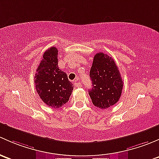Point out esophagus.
I'll return each instance as SVG.
<instances>
[{"label":"esophagus","instance_id":"34e87169","mask_svg":"<svg viewBox=\"0 0 159 159\" xmlns=\"http://www.w3.org/2000/svg\"><path fill=\"white\" fill-rule=\"evenodd\" d=\"M73 83H74V86H76V87H81L82 86L81 83H80L77 80H75L74 81H73Z\"/></svg>","mask_w":159,"mask_h":159}]
</instances>
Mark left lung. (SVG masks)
<instances>
[{
  "mask_svg": "<svg viewBox=\"0 0 159 159\" xmlns=\"http://www.w3.org/2000/svg\"><path fill=\"white\" fill-rule=\"evenodd\" d=\"M92 88L89 94L93 105L106 109L115 105L122 94L123 82L112 57L96 53L89 72Z\"/></svg>",
  "mask_w": 159,
  "mask_h": 159,
  "instance_id": "1",
  "label": "left lung"
}]
</instances>
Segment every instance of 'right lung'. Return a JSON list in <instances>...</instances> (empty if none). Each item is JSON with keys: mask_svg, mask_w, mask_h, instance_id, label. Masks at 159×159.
<instances>
[{"mask_svg": "<svg viewBox=\"0 0 159 159\" xmlns=\"http://www.w3.org/2000/svg\"><path fill=\"white\" fill-rule=\"evenodd\" d=\"M57 56L58 50L55 47L46 50L34 77L36 90L40 98L54 109L68 102L73 89L66 73L58 67Z\"/></svg>", "mask_w": 159, "mask_h": 159, "instance_id": "obj_1", "label": "right lung"}]
</instances>
